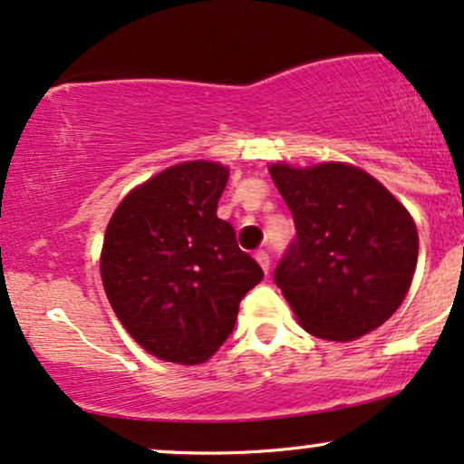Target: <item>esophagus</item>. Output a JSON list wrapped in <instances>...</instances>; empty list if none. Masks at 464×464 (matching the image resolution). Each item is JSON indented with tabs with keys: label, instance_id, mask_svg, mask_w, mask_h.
<instances>
[{
	"label": "esophagus",
	"instance_id": "esophagus-1",
	"mask_svg": "<svg viewBox=\"0 0 464 464\" xmlns=\"http://www.w3.org/2000/svg\"><path fill=\"white\" fill-rule=\"evenodd\" d=\"M254 258L258 260V265L263 266V271L265 274H269V269H271V260H269V254L265 252V249H258V252L254 254Z\"/></svg>",
	"mask_w": 464,
	"mask_h": 464
}]
</instances>
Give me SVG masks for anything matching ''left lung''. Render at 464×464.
<instances>
[{
	"instance_id": "1",
	"label": "left lung",
	"mask_w": 464,
	"mask_h": 464,
	"mask_svg": "<svg viewBox=\"0 0 464 464\" xmlns=\"http://www.w3.org/2000/svg\"><path fill=\"white\" fill-rule=\"evenodd\" d=\"M295 238L274 280L299 324L325 341H353L380 328L404 302L417 266L412 217L362 169H269Z\"/></svg>"
}]
</instances>
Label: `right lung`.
<instances>
[{
	"label": "right lung",
	"instance_id": "right-lung-1",
	"mask_svg": "<svg viewBox=\"0 0 464 464\" xmlns=\"http://www.w3.org/2000/svg\"><path fill=\"white\" fill-rule=\"evenodd\" d=\"M227 169L169 167L125 198L106 227L102 282L130 336L160 361H208L232 334L263 269L217 217Z\"/></svg>",
	"mask_w": 464,
	"mask_h": 464
}]
</instances>
